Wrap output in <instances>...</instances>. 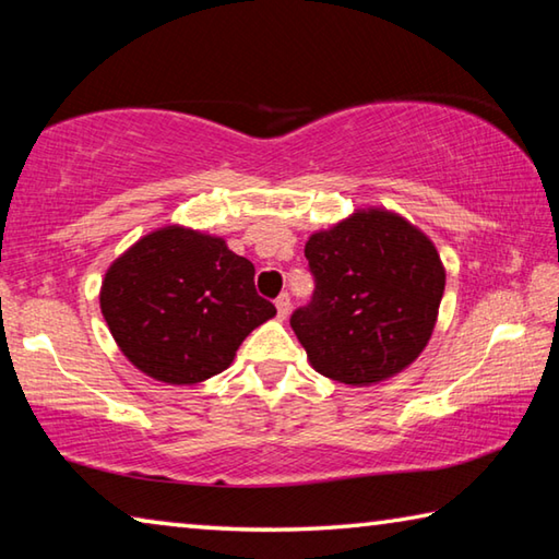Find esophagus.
Segmentation results:
<instances>
[{
    "label": "esophagus",
    "mask_w": 559,
    "mask_h": 559,
    "mask_svg": "<svg viewBox=\"0 0 559 559\" xmlns=\"http://www.w3.org/2000/svg\"><path fill=\"white\" fill-rule=\"evenodd\" d=\"M274 305H277V314H280V319H285L287 314H289V309H292V299H289V295L287 292H282V295L274 299Z\"/></svg>",
    "instance_id": "34e87169"
}]
</instances>
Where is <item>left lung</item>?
I'll return each instance as SVG.
<instances>
[{"label":"left lung","mask_w":559,"mask_h":559,"mask_svg":"<svg viewBox=\"0 0 559 559\" xmlns=\"http://www.w3.org/2000/svg\"><path fill=\"white\" fill-rule=\"evenodd\" d=\"M305 258L314 292L289 324L319 373L369 386L424 352L445 289L424 233L386 210H359L309 237Z\"/></svg>","instance_id":"8db88e82"}]
</instances>
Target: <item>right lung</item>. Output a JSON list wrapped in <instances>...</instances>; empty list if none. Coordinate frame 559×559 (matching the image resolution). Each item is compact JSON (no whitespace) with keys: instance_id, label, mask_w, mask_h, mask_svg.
Listing matches in <instances>:
<instances>
[{"instance_id":"add662e5","label":"right lung","mask_w":559,"mask_h":559,"mask_svg":"<svg viewBox=\"0 0 559 559\" xmlns=\"http://www.w3.org/2000/svg\"><path fill=\"white\" fill-rule=\"evenodd\" d=\"M100 312L128 361L180 386L225 371L245 336L277 309L254 289L250 260L219 237L170 225L108 267Z\"/></svg>"}]
</instances>
